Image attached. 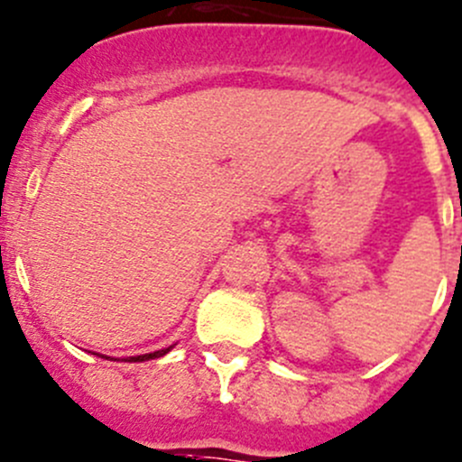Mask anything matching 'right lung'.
Returning <instances> with one entry per match:
<instances>
[{"instance_id": "obj_1", "label": "right lung", "mask_w": 462, "mask_h": 462, "mask_svg": "<svg viewBox=\"0 0 462 462\" xmlns=\"http://www.w3.org/2000/svg\"><path fill=\"white\" fill-rule=\"evenodd\" d=\"M164 353H169V348H164V350H158V353L137 355V357H130V362H143V359H155V357H160V355H164ZM105 359H107V357H105Z\"/></svg>"}]
</instances>
